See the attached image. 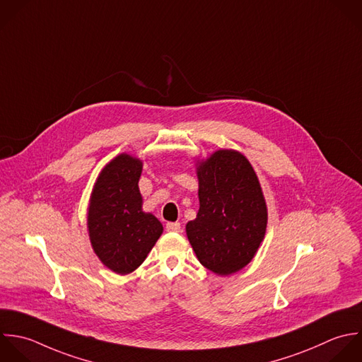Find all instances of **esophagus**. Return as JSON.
Returning <instances> with one entry per match:
<instances>
[{
  "label": "esophagus",
  "instance_id": "1",
  "mask_svg": "<svg viewBox=\"0 0 362 362\" xmlns=\"http://www.w3.org/2000/svg\"><path fill=\"white\" fill-rule=\"evenodd\" d=\"M166 230L170 233H179L180 231V223H166Z\"/></svg>",
  "mask_w": 362,
  "mask_h": 362
}]
</instances>
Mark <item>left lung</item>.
<instances>
[{
	"label": "left lung",
	"instance_id": "left-lung-1",
	"mask_svg": "<svg viewBox=\"0 0 362 362\" xmlns=\"http://www.w3.org/2000/svg\"><path fill=\"white\" fill-rule=\"evenodd\" d=\"M200 209L186 234L200 264L226 276L255 257L267 231L268 210L250 160L233 149L197 162Z\"/></svg>",
	"mask_w": 362,
	"mask_h": 362
}]
</instances>
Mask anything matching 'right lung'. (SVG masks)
Listing matches in <instances>:
<instances>
[{"label":"right lung","mask_w":362,"mask_h":362,"mask_svg":"<svg viewBox=\"0 0 362 362\" xmlns=\"http://www.w3.org/2000/svg\"><path fill=\"white\" fill-rule=\"evenodd\" d=\"M141 173L142 160L121 153L100 172L90 197L91 247L100 261L119 275L135 271L163 233L160 221L142 211Z\"/></svg>","instance_id":"obj_1"}]
</instances>
